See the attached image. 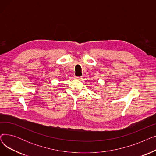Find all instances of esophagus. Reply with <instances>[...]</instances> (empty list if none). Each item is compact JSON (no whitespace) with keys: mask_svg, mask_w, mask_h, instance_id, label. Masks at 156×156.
Returning a JSON list of instances; mask_svg holds the SVG:
<instances>
[{"mask_svg":"<svg viewBox=\"0 0 156 156\" xmlns=\"http://www.w3.org/2000/svg\"><path fill=\"white\" fill-rule=\"evenodd\" d=\"M75 78L78 79V80H81V76H75Z\"/></svg>","mask_w":156,"mask_h":156,"instance_id":"1","label":"esophagus"}]
</instances>
